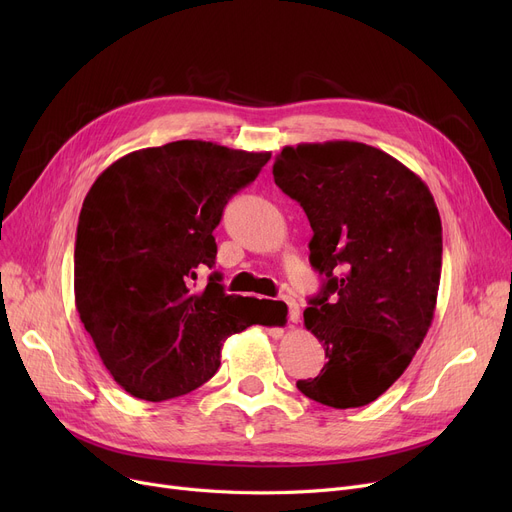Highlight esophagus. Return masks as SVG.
Here are the masks:
<instances>
[{"label": "esophagus", "instance_id": "1", "mask_svg": "<svg viewBox=\"0 0 512 512\" xmlns=\"http://www.w3.org/2000/svg\"><path fill=\"white\" fill-rule=\"evenodd\" d=\"M284 301L288 305V321H290V324H299V321H301V307H299V303L294 301V299H284Z\"/></svg>", "mask_w": 512, "mask_h": 512}]
</instances>
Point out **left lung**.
Segmentation results:
<instances>
[{"label":"left lung","instance_id":"1","mask_svg":"<svg viewBox=\"0 0 512 512\" xmlns=\"http://www.w3.org/2000/svg\"><path fill=\"white\" fill-rule=\"evenodd\" d=\"M274 180L305 209L309 261L324 276L305 326L328 363L297 388L334 409L365 407L409 367L432 326L442 222L427 184L355 141L284 147Z\"/></svg>","mask_w":512,"mask_h":512}]
</instances>
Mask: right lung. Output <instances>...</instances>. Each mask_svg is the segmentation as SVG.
<instances>
[{"label": "right lung", "mask_w": 512, "mask_h": 512, "mask_svg": "<svg viewBox=\"0 0 512 512\" xmlns=\"http://www.w3.org/2000/svg\"><path fill=\"white\" fill-rule=\"evenodd\" d=\"M272 153L176 141L132 151L93 182L80 209L74 301L112 378L161 402L203 386L228 336L274 326L259 299L226 294L220 276L195 292L215 263L213 230L226 203Z\"/></svg>", "instance_id": "right-lung-1"}]
</instances>
